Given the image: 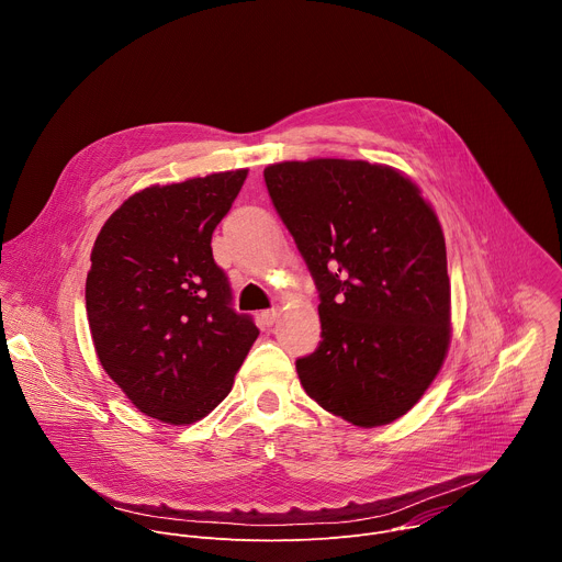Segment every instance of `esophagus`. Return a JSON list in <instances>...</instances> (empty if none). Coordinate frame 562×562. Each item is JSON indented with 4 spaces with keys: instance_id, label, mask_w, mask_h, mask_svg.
<instances>
[{
    "instance_id": "34e87169",
    "label": "esophagus",
    "mask_w": 562,
    "mask_h": 562,
    "mask_svg": "<svg viewBox=\"0 0 562 562\" xmlns=\"http://www.w3.org/2000/svg\"><path fill=\"white\" fill-rule=\"evenodd\" d=\"M276 317H278V311H276V308H267V311L260 313L262 325H267V327H271V325L276 323Z\"/></svg>"
}]
</instances>
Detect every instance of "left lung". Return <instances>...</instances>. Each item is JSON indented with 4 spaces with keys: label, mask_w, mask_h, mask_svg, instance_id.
I'll use <instances>...</instances> for the list:
<instances>
[{
    "label": "left lung",
    "mask_w": 562,
    "mask_h": 562,
    "mask_svg": "<svg viewBox=\"0 0 562 562\" xmlns=\"http://www.w3.org/2000/svg\"><path fill=\"white\" fill-rule=\"evenodd\" d=\"M271 202L319 293L323 342L295 369L308 397L358 427L405 416L451 338L445 235L420 189L362 159L265 169Z\"/></svg>",
    "instance_id": "obj_1"
}]
</instances>
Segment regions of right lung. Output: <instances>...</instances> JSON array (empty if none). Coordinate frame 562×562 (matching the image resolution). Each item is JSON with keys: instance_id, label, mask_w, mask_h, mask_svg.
I'll return each mask as SVG.
<instances>
[{"instance_id": "obj_1", "label": "right lung", "mask_w": 562, "mask_h": 562, "mask_svg": "<svg viewBox=\"0 0 562 562\" xmlns=\"http://www.w3.org/2000/svg\"><path fill=\"white\" fill-rule=\"evenodd\" d=\"M247 169L148 187L102 226L87 278V315L104 371L146 416L191 425L233 386L260 336L235 313L211 235Z\"/></svg>"}]
</instances>
